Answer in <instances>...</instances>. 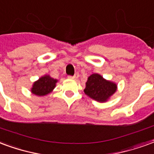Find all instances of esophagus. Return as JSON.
<instances>
[{"instance_id": "1", "label": "esophagus", "mask_w": 154, "mask_h": 154, "mask_svg": "<svg viewBox=\"0 0 154 154\" xmlns=\"http://www.w3.org/2000/svg\"><path fill=\"white\" fill-rule=\"evenodd\" d=\"M79 77V75H77V74H75V75H69L68 76V78L69 79H76L78 78Z\"/></svg>"}]
</instances>
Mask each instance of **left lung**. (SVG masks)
Instances as JSON below:
<instances>
[{
    "instance_id": "8db88e82",
    "label": "left lung",
    "mask_w": 154,
    "mask_h": 154,
    "mask_svg": "<svg viewBox=\"0 0 154 154\" xmlns=\"http://www.w3.org/2000/svg\"><path fill=\"white\" fill-rule=\"evenodd\" d=\"M84 91L94 100L106 102L116 91V85L104 79L98 74H93L88 78Z\"/></svg>"
}]
</instances>
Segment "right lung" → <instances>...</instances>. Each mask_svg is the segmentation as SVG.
Segmentation results:
<instances>
[{"instance_id":"1","label":"right lung","mask_w":154,"mask_h":154,"mask_svg":"<svg viewBox=\"0 0 154 154\" xmlns=\"http://www.w3.org/2000/svg\"><path fill=\"white\" fill-rule=\"evenodd\" d=\"M57 82V79L51 78L49 75H45L33 84L31 91L35 95L44 96L51 93L52 89L56 87Z\"/></svg>"}]
</instances>
